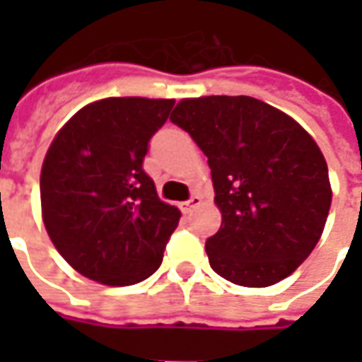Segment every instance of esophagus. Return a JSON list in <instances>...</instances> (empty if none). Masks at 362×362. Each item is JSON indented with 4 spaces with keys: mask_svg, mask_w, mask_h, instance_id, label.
<instances>
[{
    "mask_svg": "<svg viewBox=\"0 0 362 362\" xmlns=\"http://www.w3.org/2000/svg\"><path fill=\"white\" fill-rule=\"evenodd\" d=\"M199 205H202V197H199V196H192L188 199V202H184V204H182V211H184V213H192V211H194V209H196V207H199Z\"/></svg>",
    "mask_w": 362,
    "mask_h": 362,
    "instance_id": "34e87169",
    "label": "esophagus"
}]
</instances>
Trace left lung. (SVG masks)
<instances>
[{
  "label": "left lung",
  "instance_id": "1",
  "mask_svg": "<svg viewBox=\"0 0 362 362\" xmlns=\"http://www.w3.org/2000/svg\"><path fill=\"white\" fill-rule=\"evenodd\" d=\"M170 122L192 135L211 168L223 215L205 243L213 272L243 287H269L291 275L318 244L332 205L316 141L252 96L184 98Z\"/></svg>",
  "mask_w": 362,
  "mask_h": 362
}]
</instances>
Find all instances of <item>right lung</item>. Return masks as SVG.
I'll list each match as a JSON object with an SVG mask.
<instances>
[{
  "mask_svg": "<svg viewBox=\"0 0 362 362\" xmlns=\"http://www.w3.org/2000/svg\"><path fill=\"white\" fill-rule=\"evenodd\" d=\"M173 98L87 104L54 137L40 173L44 227L75 272L122 287L157 272L180 211L143 170Z\"/></svg>",
  "mask_w": 362,
  "mask_h": 362,
  "instance_id": "add662e5",
  "label": "right lung"
}]
</instances>
